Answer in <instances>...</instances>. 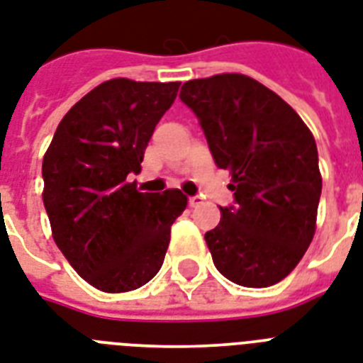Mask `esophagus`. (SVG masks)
Masks as SVG:
<instances>
[{"label":"esophagus","mask_w":363,"mask_h":363,"mask_svg":"<svg viewBox=\"0 0 363 363\" xmlns=\"http://www.w3.org/2000/svg\"><path fill=\"white\" fill-rule=\"evenodd\" d=\"M201 203H203L201 194H196V196L190 197V207H197V205H201Z\"/></svg>","instance_id":"obj_1"}]
</instances>
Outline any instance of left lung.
Returning a JSON list of instances; mask_svg holds the SVG:
<instances>
[{"label": "left lung", "mask_w": 363, "mask_h": 363, "mask_svg": "<svg viewBox=\"0 0 363 363\" xmlns=\"http://www.w3.org/2000/svg\"><path fill=\"white\" fill-rule=\"evenodd\" d=\"M179 99L196 113L235 203L205 233L214 267L233 284L270 287L304 257L320 181L313 134L274 91L244 74L190 79Z\"/></svg>", "instance_id": "obj_1"}]
</instances>
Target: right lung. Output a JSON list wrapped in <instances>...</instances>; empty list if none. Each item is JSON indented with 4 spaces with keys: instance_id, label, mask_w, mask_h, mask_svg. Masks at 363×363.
<instances>
[{
    "instance_id": "right-lung-1",
    "label": "right lung",
    "mask_w": 363,
    "mask_h": 363,
    "mask_svg": "<svg viewBox=\"0 0 363 363\" xmlns=\"http://www.w3.org/2000/svg\"><path fill=\"white\" fill-rule=\"evenodd\" d=\"M179 85L126 78L100 84L61 119L44 155L43 199L55 244L104 293L134 291L155 278L172 223L188 205L177 188L151 194L126 182L141 172Z\"/></svg>"
}]
</instances>
